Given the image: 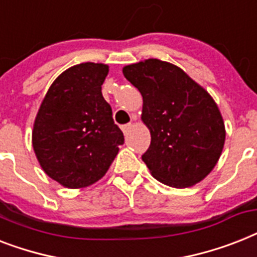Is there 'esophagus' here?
<instances>
[{"instance_id":"obj_1","label":"esophagus","mask_w":257,"mask_h":257,"mask_svg":"<svg viewBox=\"0 0 257 257\" xmlns=\"http://www.w3.org/2000/svg\"><path fill=\"white\" fill-rule=\"evenodd\" d=\"M133 128V124L132 122H128V124H124L121 126V129H122V132H124V135L125 136H128V133L131 132V129Z\"/></svg>"}]
</instances>
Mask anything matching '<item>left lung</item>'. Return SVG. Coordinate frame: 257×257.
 I'll return each instance as SVG.
<instances>
[{
	"instance_id": "obj_1",
	"label": "left lung",
	"mask_w": 257,
	"mask_h": 257,
	"mask_svg": "<svg viewBox=\"0 0 257 257\" xmlns=\"http://www.w3.org/2000/svg\"><path fill=\"white\" fill-rule=\"evenodd\" d=\"M122 74L143 95L150 145L143 161L160 182L193 186L222 153L226 131L215 101L179 67L158 59L131 64Z\"/></svg>"
}]
</instances>
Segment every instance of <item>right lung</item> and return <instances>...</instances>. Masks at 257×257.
<instances>
[{"label": "right lung", "mask_w": 257, "mask_h": 257, "mask_svg": "<svg viewBox=\"0 0 257 257\" xmlns=\"http://www.w3.org/2000/svg\"><path fill=\"white\" fill-rule=\"evenodd\" d=\"M107 75L101 63L68 68L51 84L35 118L33 148L39 164L70 189L99 181L124 144L101 93Z\"/></svg>", "instance_id": "add662e5"}]
</instances>
